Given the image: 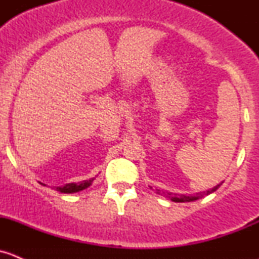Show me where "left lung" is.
Listing matches in <instances>:
<instances>
[{"label":"left lung","mask_w":259,"mask_h":259,"mask_svg":"<svg viewBox=\"0 0 259 259\" xmlns=\"http://www.w3.org/2000/svg\"><path fill=\"white\" fill-rule=\"evenodd\" d=\"M222 184V183H221ZM221 184H218V185H215V187L214 188H211V189H209V190H207V192H203V193H200V194H197V195H184V194H171V193H164V192H161V190H159V189H156V193H158V194H161V195H164V197H166V198H169V199L170 200H173V202H176V203H185V202H194V200H197V199H199V198H202L203 195H208V194H210V193H213V192H215L217 189H218L219 187H221Z\"/></svg>","instance_id":"1"}]
</instances>
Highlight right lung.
<instances>
[{
	"label": "right lung",
	"instance_id": "add662e5",
	"mask_svg": "<svg viewBox=\"0 0 259 259\" xmlns=\"http://www.w3.org/2000/svg\"><path fill=\"white\" fill-rule=\"evenodd\" d=\"M94 179L95 178H91L89 180H82L80 183H69V184H65L62 187H56L55 189L60 193H65V194H72V193H77L81 192V190L86 189V188L90 187L93 184Z\"/></svg>",
	"mask_w": 259,
	"mask_h": 259
}]
</instances>
